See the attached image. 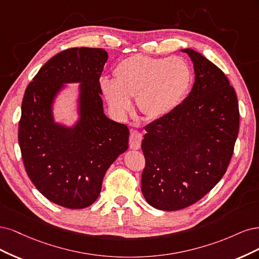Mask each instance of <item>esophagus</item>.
<instances>
[{
	"label": "esophagus",
	"instance_id": "1",
	"mask_svg": "<svg viewBox=\"0 0 259 259\" xmlns=\"http://www.w3.org/2000/svg\"><path fill=\"white\" fill-rule=\"evenodd\" d=\"M141 141H142V135L141 132L138 130H131L130 132V140H129V145L132 149H139L141 146Z\"/></svg>",
	"mask_w": 259,
	"mask_h": 259
}]
</instances>
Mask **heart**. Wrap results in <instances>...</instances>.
<instances>
[{"label": "heart", "mask_w": 259, "mask_h": 259, "mask_svg": "<svg viewBox=\"0 0 259 259\" xmlns=\"http://www.w3.org/2000/svg\"><path fill=\"white\" fill-rule=\"evenodd\" d=\"M115 80H100L102 94L113 110L124 115L137 98L140 112L147 118L172 113L185 98L191 84V70L181 57L155 58L132 55L114 70Z\"/></svg>", "instance_id": "heart-1"}]
</instances>
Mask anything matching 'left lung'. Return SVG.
Listing matches in <instances>:
<instances>
[{"mask_svg":"<svg viewBox=\"0 0 259 259\" xmlns=\"http://www.w3.org/2000/svg\"><path fill=\"white\" fill-rule=\"evenodd\" d=\"M195 82L175 110L145 127L141 188L163 211L197 202L227 171L239 132L238 98L224 72L193 49Z\"/></svg>","mask_w":259,"mask_h":259,"instance_id":"8db88e82","label":"left lung"}]
</instances>
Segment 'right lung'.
<instances>
[{
	"label": "right lung",
	"instance_id": "add662e5",
	"mask_svg": "<svg viewBox=\"0 0 259 259\" xmlns=\"http://www.w3.org/2000/svg\"><path fill=\"white\" fill-rule=\"evenodd\" d=\"M101 48L75 47L49 59L28 85L18 142L24 169L39 193L68 208H84L100 195L104 174L128 148L129 129L103 113ZM81 82V115L74 128L53 122L51 103L65 82Z\"/></svg>",
	"mask_w": 259,
	"mask_h": 259
}]
</instances>
